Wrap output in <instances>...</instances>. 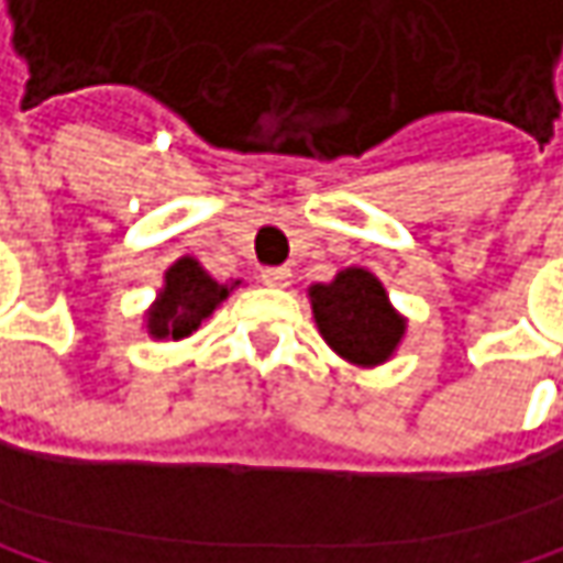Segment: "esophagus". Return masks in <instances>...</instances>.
Masks as SVG:
<instances>
[{"instance_id": "esophagus-1", "label": "esophagus", "mask_w": 563, "mask_h": 563, "mask_svg": "<svg viewBox=\"0 0 563 563\" xmlns=\"http://www.w3.org/2000/svg\"><path fill=\"white\" fill-rule=\"evenodd\" d=\"M261 280L267 283V286H289L292 271H289V267H264V271H261Z\"/></svg>"}]
</instances>
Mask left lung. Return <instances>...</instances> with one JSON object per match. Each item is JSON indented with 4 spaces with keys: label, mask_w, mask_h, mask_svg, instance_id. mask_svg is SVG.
<instances>
[{
    "label": "left lung",
    "mask_w": 563,
    "mask_h": 563,
    "mask_svg": "<svg viewBox=\"0 0 563 563\" xmlns=\"http://www.w3.org/2000/svg\"><path fill=\"white\" fill-rule=\"evenodd\" d=\"M309 299L322 338L351 364H384L406 332V319L371 271L347 267L332 283H316Z\"/></svg>",
    "instance_id": "left-lung-1"
}]
</instances>
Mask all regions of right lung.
<instances>
[{"label": "right lung", "instance_id": "add662e5", "mask_svg": "<svg viewBox=\"0 0 563 563\" xmlns=\"http://www.w3.org/2000/svg\"><path fill=\"white\" fill-rule=\"evenodd\" d=\"M238 283H216L192 257H179L167 271L164 289L147 312V332L154 338H186L192 334L229 296Z\"/></svg>", "mask_w": 563, "mask_h": 563}]
</instances>
